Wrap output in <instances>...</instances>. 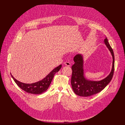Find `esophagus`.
<instances>
[{"label": "esophagus", "instance_id": "1", "mask_svg": "<svg viewBox=\"0 0 125 125\" xmlns=\"http://www.w3.org/2000/svg\"><path fill=\"white\" fill-rule=\"evenodd\" d=\"M64 64L67 66H70L71 65V63L69 62H68V61H66L64 63Z\"/></svg>", "mask_w": 125, "mask_h": 125}]
</instances>
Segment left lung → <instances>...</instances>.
I'll return each mask as SVG.
<instances>
[{
    "mask_svg": "<svg viewBox=\"0 0 125 125\" xmlns=\"http://www.w3.org/2000/svg\"><path fill=\"white\" fill-rule=\"evenodd\" d=\"M104 42L111 52L113 57L111 72L107 77L101 81L98 82L88 81L83 76V57L81 54L76 55L74 58L75 64L72 66L71 84L74 93L77 95L86 97L96 94L102 91L111 81L114 71V54L106 38L104 40Z\"/></svg>",
    "mask_w": 125,
    "mask_h": 125,
    "instance_id": "8db88e82",
    "label": "left lung"
}]
</instances>
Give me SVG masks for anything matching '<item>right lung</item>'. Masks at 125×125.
<instances>
[{"instance_id":"obj_1","label":"right lung","mask_w":125,"mask_h":125,"mask_svg":"<svg viewBox=\"0 0 125 125\" xmlns=\"http://www.w3.org/2000/svg\"><path fill=\"white\" fill-rule=\"evenodd\" d=\"M61 67L62 65H59L57 67L53 69L48 75H47L42 81L32 83H25L20 82L15 79L11 74V75L18 86L23 91L28 93L31 94H42L47 90L53 77H54V75L56 74V73L58 72L59 70L61 68Z\"/></svg>"}]
</instances>
